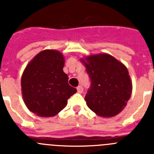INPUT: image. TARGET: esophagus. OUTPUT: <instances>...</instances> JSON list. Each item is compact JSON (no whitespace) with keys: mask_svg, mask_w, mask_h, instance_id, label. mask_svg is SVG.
<instances>
[{"mask_svg":"<svg viewBox=\"0 0 154 154\" xmlns=\"http://www.w3.org/2000/svg\"><path fill=\"white\" fill-rule=\"evenodd\" d=\"M77 91H78V92H79V93L83 92V88H82V85H79V86L77 87Z\"/></svg>","mask_w":154,"mask_h":154,"instance_id":"obj_1","label":"esophagus"}]
</instances>
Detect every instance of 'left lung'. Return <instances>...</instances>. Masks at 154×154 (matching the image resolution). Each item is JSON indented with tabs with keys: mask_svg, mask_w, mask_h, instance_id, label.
Wrapping results in <instances>:
<instances>
[{
	"mask_svg": "<svg viewBox=\"0 0 154 154\" xmlns=\"http://www.w3.org/2000/svg\"><path fill=\"white\" fill-rule=\"evenodd\" d=\"M91 80L85 100L92 111L102 117H112L124 109L132 93L126 67L108 54L82 58Z\"/></svg>",
	"mask_w": 154,
	"mask_h": 154,
	"instance_id": "1",
	"label": "left lung"
}]
</instances>
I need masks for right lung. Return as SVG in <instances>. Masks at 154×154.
Here are the masks:
<instances>
[{
	"label": "right lung",
	"mask_w": 154,
	"mask_h": 154,
	"mask_svg": "<svg viewBox=\"0 0 154 154\" xmlns=\"http://www.w3.org/2000/svg\"><path fill=\"white\" fill-rule=\"evenodd\" d=\"M65 59L56 50H44L26 66L21 76L24 102L31 112L42 117L57 115L77 92L63 72Z\"/></svg>",
	"instance_id": "right-lung-1"
}]
</instances>
